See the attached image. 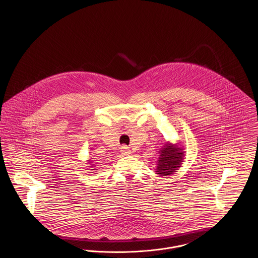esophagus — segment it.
<instances>
[{
    "instance_id": "esophagus-1",
    "label": "esophagus",
    "mask_w": 258,
    "mask_h": 258,
    "mask_svg": "<svg viewBox=\"0 0 258 258\" xmlns=\"http://www.w3.org/2000/svg\"><path fill=\"white\" fill-rule=\"evenodd\" d=\"M121 153L124 155V156L125 155H130L131 154V150L126 147V146H123V147L121 148Z\"/></svg>"
}]
</instances>
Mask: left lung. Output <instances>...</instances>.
<instances>
[{
  "mask_svg": "<svg viewBox=\"0 0 258 258\" xmlns=\"http://www.w3.org/2000/svg\"><path fill=\"white\" fill-rule=\"evenodd\" d=\"M160 157L157 163V174L160 176L171 175L179 167L184 160L183 149L179 147L177 144L166 143L160 150Z\"/></svg>",
  "mask_w": 258,
  "mask_h": 258,
  "instance_id": "obj_1",
  "label": "left lung"
}]
</instances>
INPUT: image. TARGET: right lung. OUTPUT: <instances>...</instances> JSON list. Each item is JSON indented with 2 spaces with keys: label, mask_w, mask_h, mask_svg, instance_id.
Listing matches in <instances>:
<instances>
[{
  "label": "right lung",
  "mask_w": 258,
  "mask_h": 258,
  "mask_svg": "<svg viewBox=\"0 0 258 258\" xmlns=\"http://www.w3.org/2000/svg\"><path fill=\"white\" fill-rule=\"evenodd\" d=\"M90 161H91V160H90ZM90 163H91V162H90ZM92 170H94V169H92Z\"/></svg>",
  "instance_id": "add662e5"
}]
</instances>
